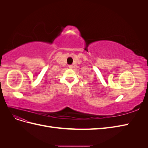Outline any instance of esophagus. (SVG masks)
<instances>
[{
    "mask_svg": "<svg viewBox=\"0 0 148 148\" xmlns=\"http://www.w3.org/2000/svg\"><path fill=\"white\" fill-rule=\"evenodd\" d=\"M69 69H73V66L72 65H69Z\"/></svg>",
    "mask_w": 148,
    "mask_h": 148,
    "instance_id": "esophagus-1",
    "label": "esophagus"
}]
</instances>
